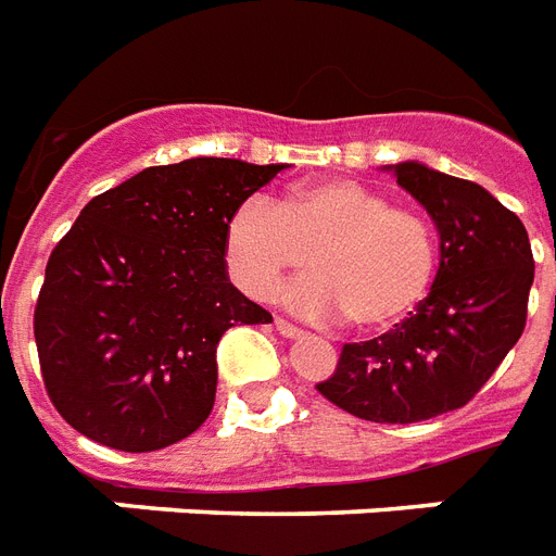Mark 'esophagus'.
<instances>
[{
    "label": "esophagus",
    "instance_id": "obj_1",
    "mask_svg": "<svg viewBox=\"0 0 556 556\" xmlns=\"http://www.w3.org/2000/svg\"><path fill=\"white\" fill-rule=\"evenodd\" d=\"M274 326H277V331L282 334V338H300V334H303V329H296L294 323L282 320V317H277V320H274Z\"/></svg>",
    "mask_w": 556,
    "mask_h": 556
}]
</instances>
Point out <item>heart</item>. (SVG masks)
<instances>
[{"instance_id": "obj_1", "label": "heart", "mask_w": 556, "mask_h": 556, "mask_svg": "<svg viewBox=\"0 0 556 556\" xmlns=\"http://www.w3.org/2000/svg\"><path fill=\"white\" fill-rule=\"evenodd\" d=\"M230 277L251 296H270L300 268L288 303L355 331H383L418 308L439 270L435 230L421 213L355 178H323L277 201L253 195L225 225Z\"/></svg>"}]
</instances>
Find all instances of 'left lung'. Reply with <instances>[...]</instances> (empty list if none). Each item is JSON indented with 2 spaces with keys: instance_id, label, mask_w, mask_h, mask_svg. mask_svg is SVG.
Here are the masks:
<instances>
[{
  "instance_id": "left-lung-1",
  "label": "left lung",
  "mask_w": 556,
  "mask_h": 556,
  "mask_svg": "<svg viewBox=\"0 0 556 556\" xmlns=\"http://www.w3.org/2000/svg\"><path fill=\"white\" fill-rule=\"evenodd\" d=\"M439 230L430 294L383 338L346 343L317 383L340 409L375 424H415L465 406L522 338L534 253L517 213L484 187L439 169L389 164Z\"/></svg>"
}]
</instances>
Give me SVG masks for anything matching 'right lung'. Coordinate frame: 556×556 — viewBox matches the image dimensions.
Wrapping results in <instances>:
<instances>
[{"instance_id":"add662e5","label":"right lung","mask_w":556,"mask_h":556,"mask_svg":"<svg viewBox=\"0 0 556 556\" xmlns=\"http://www.w3.org/2000/svg\"><path fill=\"white\" fill-rule=\"evenodd\" d=\"M282 169L187 159L147 167L80 210L34 312L48 397L74 430L150 453L207 421L222 334L270 323L227 277L225 225Z\"/></svg>"}]
</instances>
